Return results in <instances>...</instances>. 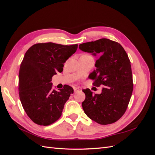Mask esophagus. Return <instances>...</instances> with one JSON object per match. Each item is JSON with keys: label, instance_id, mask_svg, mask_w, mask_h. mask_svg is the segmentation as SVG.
I'll return each mask as SVG.
<instances>
[{"label": "esophagus", "instance_id": "obj_1", "mask_svg": "<svg viewBox=\"0 0 155 155\" xmlns=\"http://www.w3.org/2000/svg\"><path fill=\"white\" fill-rule=\"evenodd\" d=\"M74 92H78V91H80V88H79V87H74Z\"/></svg>", "mask_w": 155, "mask_h": 155}]
</instances>
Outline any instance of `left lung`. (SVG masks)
Returning <instances> with one entry per match:
<instances>
[{
    "label": "left lung",
    "instance_id": "left-lung-1",
    "mask_svg": "<svg viewBox=\"0 0 155 155\" xmlns=\"http://www.w3.org/2000/svg\"><path fill=\"white\" fill-rule=\"evenodd\" d=\"M85 52L96 54V68L88 78L93 85H104L101 93L92 94L89 88L83 89L85 100L83 109L89 118L101 125L111 124L122 116L132 95L133 83L130 60L120 44L103 38L79 45Z\"/></svg>",
    "mask_w": 155,
    "mask_h": 155
}]
</instances>
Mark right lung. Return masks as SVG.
Returning a JSON list of instances; mask_svg holds the SVG:
<instances>
[{
	"label": "right lung",
	"instance_id": "right-lung-1",
	"mask_svg": "<svg viewBox=\"0 0 155 155\" xmlns=\"http://www.w3.org/2000/svg\"><path fill=\"white\" fill-rule=\"evenodd\" d=\"M78 46L38 43L26 52L18 73V91L23 109L35 124L49 125L61 116L74 89L65 85L58 91L53 90L51 78L63 72V64Z\"/></svg>",
	"mask_w": 155,
	"mask_h": 155
}]
</instances>
